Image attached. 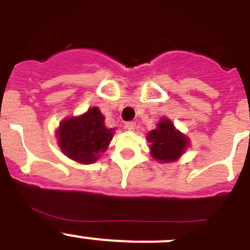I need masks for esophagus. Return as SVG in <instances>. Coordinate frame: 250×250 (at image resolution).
<instances>
[{
    "mask_svg": "<svg viewBox=\"0 0 250 250\" xmlns=\"http://www.w3.org/2000/svg\"><path fill=\"white\" fill-rule=\"evenodd\" d=\"M125 128L128 131H134L137 128V125H136V122H127L125 123Z\"/></svg>",
    "mask_w": 250,
    "mask_h": 250,
    "instance_id": "34e87169",
    "label": "esophagus"
}]
</instances>
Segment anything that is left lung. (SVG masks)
Segmentation results:
<instances>
[{
	"mask_svg": "<svg viewBox=\"0 0 250 250\" xmlns=\"http://www.w3.org/2000/svg\"><path fill=\"white\" fill-rule=\"evenodd\" d=\"M147 141L151 143L152 157L164 164L176 161L188 146V137L177 131L167 118L161 119L157 128L147 134Z\"/></svg>",
	"mask_w": 250,
	"mask_h": 250,
	"instance_id": "obj_1",
	"label": "left lung"
}]
</instances>
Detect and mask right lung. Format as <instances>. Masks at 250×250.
Wrapping results in <instances>:
<instances>
[{
  "mask_svg": "<svg viewBox=\"0 0 250 250\" xmlns=\"http://www.w3.org/2000/svg\"><path fill=\"white\" fill-rule=\"evenodd\" d=\"M113 133L114 128L105 127L104 116L94 107L82 116L64 119L56 137L64 155L79 164H93L109 146Z\"/></svg>",
  "mask_w": 250,
  "mask_h": 250,
  "instance_id": "right-lung-1",
  "label": "right lung"
}]
</instances>
